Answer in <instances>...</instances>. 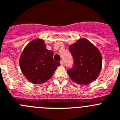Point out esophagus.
Instances as JSON below:
<instances>
[{
	"label": "esophagus",
	"instance_id": "obj_1",
	"mask_svg": "<svg viewBox=\"0 0 120 120\" xmlns=\"http://www.w3.org/2000/svg\"><path fill=\"white\" fill-rule=\"evenodd\" d=\"M60 63V64H61V65H63V64H64V62H63V60H61Z\"/></svg>",
	"mask_w": 120,
	"mask_h": 120
}]
</instances>
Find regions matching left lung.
Wrapping results in <instances>:
<instances>
[{"instance_id":"8db88e82","label":"left lung","mask_w":120,"mask_h":120,"mask_svg":"<svg viewBox=\"0 0 120 120\" xmlns=\"http://www.w3.org/2000/svg\"><path fill=\"white\" fill-rule=\"evenodd\" d=\"M74 59V66L68 70L73 82L87 85L96 80L102 68V56L90 41L82 38L69 46Z\"/></svg>"}]
</instances>
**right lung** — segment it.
<instances>
[{
	"label": "right lung",
	"mask_w": 120,
	"mask_h": 120,
	"mask_svg": "<svg viewBox=\"0 0 120 120\" xmlns=\"http://www.w3.org/2000/svg\"><path fill=\"white\" fill-rule=\"evenodd\" d=\"M54 53L46 49L44 40L35 38L23 50L20 57V69L26 79L35 85L47 82L60 65L53 59Z\"/></svg>",
	"instance_id": "1"
}]
</instances>
